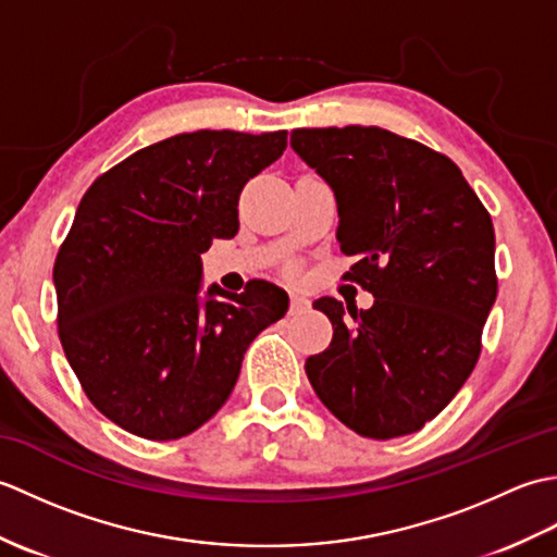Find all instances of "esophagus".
<instances>
[{"label":"esophagus","instance_id":"esophagus-1","mask_svg":"<svg viewBox=\"0 0 557 557\" xmlns=\"http://www.w3.org/2000/svg\"><path fill=\"white\" fill-rule=\"evenodd\" d=\"M309 306H311V301L306 299V297H301V294H297V292L289 294V313H292V315L309 311Z\"/></svg>","mask_w":557,"mask_h":557}]
</instances>
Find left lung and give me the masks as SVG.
I'll list each match as a JSON object with an SVG mask.
<instances>
[{
	"mask_svg": "<svg viewBox=\"0 0 557 557\" xmlns=\"http://www.w3.org/2000/svg\"><path fill=\"white\" fill-rule=\"evenodd\" d=\"M292 148L333 188L347 272L371 309L323 297L333 342L306 375L335 417L389 441L423 429L474 371L495 304V232L457 164L377 126L297 128Z\"/></svg>",
	"mask_w": 557,
	"mask_h": 557,
	"instance_id": "left-lung-1",
	"label": "left lung"
}]
</instances>
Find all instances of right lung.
<instances>
[{"label":"right lung","instance_id":"right-lung-1","mask_svg":"<svg viewBox=\"0 0 557 557\" xmlns=\"http://www.w3.org/2000/svg\"><path fill=\"white\" fill-rule=\"evenodd\" d=\"M287 148V132H194L114 164L81 198L54 260L57 325L88 399L124 431L176 441L227 401L248 345L289 297L253 280L210 285L212 239L239 230L244 184Z\"/></svg>","mask_w":557,"mask_h":557}]
</instances>
